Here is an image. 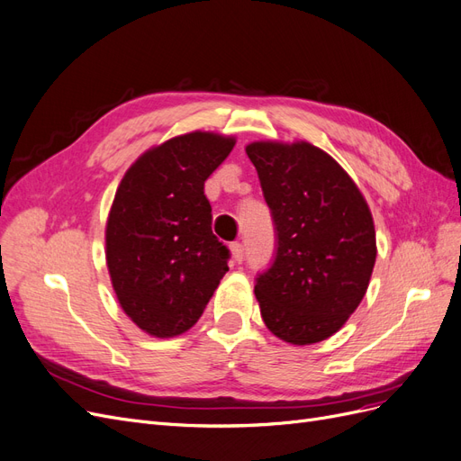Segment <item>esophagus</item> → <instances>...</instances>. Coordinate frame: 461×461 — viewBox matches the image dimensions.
<instances>
[{
    "instance_id": "1",
    "label": "esophagus",
    "mask_w": 461,
    "mask_h": 461,
    "mask_svg": "<svg viewBox=\"0 0 461 461\" xmlns=\"http://www.w3.org/2000/svg\"><path fill=\"white\" fill-rule=\"evenodd\" d=\"M230 254H232V259L236 263H242L244 261V246L240 242L230 244Z\"/></svg>"
}]
</instances>
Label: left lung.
Masks as SVG:
<instances>
[{
	"mask_svg": "<svg viewBox=\"0 0 461 461\" xmlns=\"http://www.w3.org/2000/svg\"><path fill=\"white\" fill-rule=\"evenodd\" d=\"M275 225V259L256 278L267 329L305 346L332 337L364 300L375 225L354 180L308 142L246 146Z\"/></svg>",
	"mask_w": 461,
	"mask_h": 461,
	"instance_id": "8db88e82",
	"label": "left lung"
}]
</instances>
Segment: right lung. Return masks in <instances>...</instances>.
Segmentation results:
<instances>
[{
    "instance_id": "obj_1",
    "label": "right lung",
    "mask_w": 461,
    "mask_h": 461,
    "mask_svg": "<svg viewBox=\"0 0 461 461\" xmlns=\"http://www.w3.org/2000/svg\"><path fill=\"white\" fill-rule=\"evenodd\" d=\"M234 138L190 132L148 149L124 173L105 227V259L122 312L151 337L183 334L229 271L203 185Z\"/></svg>"
}]
</instances>
